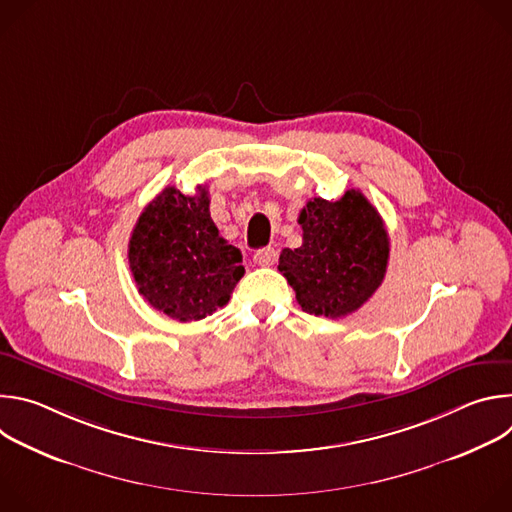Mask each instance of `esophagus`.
Returning <instances> with one entry per match:
<instances>
[{"mask_svg":"<svg viewBox=\"0 0 512 512\" xmlns=\"http://www.w3.org/2000/svg\"><path fill=\"white\" fill-rule=\"evenodd\" d=\"M253 261L261 267H269L277 261V251L273 247H265V249H259L255 255H253Z\"/></svg>","mask_w":512,"mask_h":512,"instance_id":"1","label":"esophagus"}]
</instances>
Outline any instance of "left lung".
Listing matches in <instances>:
<instances>
[{
	"mask_svg": "<svg viewBox=\"0 0 512 512\" xmlns=\"http://www.w3.org/2000/svg\"><path fill=\"white\" fill-rule=\"evenodd\" d=\"M298 223L304 243L283 249L277 265L298 304L326 318L356 312L387 273L389 235L381 214L362 192L348 190L336 202L310 200Z\"/></svg>",
	"mask_w": 512,
	"mask_h": 512,
	"instance_id": "left-lung-1",
	"label": "left lung"
}]
</instances>
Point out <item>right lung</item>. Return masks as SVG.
<instances>
[{"label": "right lung", "instance_id": "add662e5", "mask_svg": "<svg viewBox=\"0 0 512 512\" xmlns=\"http://www.w3.org/2000/svg\"><path fill=\"white\" fill-rule=\"evenodd\" d=\"M204 186L186 196L164 188L133 227L129 269L139 294L172 320H202L223 308L245 273L243 255L218 235Z\"/></svg>", "mask_w": 512, "mask_h": 512}]
</instances>
